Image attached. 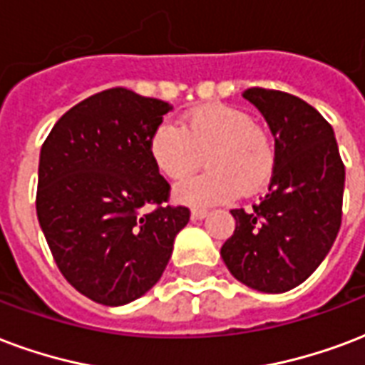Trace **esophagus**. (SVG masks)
I'll return each instance as SVG.
<instances>
[{"label": "esophagus", "instance_id": "1", "mask_svg": "<svg viewBox=\"0 0 365 365\" xmlns=\"http://www.w3.org/2000/svg\"><path fill=\"white\" fill-rule=\"evenodd\" d=\"M208 216V210H205V208H193L191 210V220H202L207 218Z\"/></svg>", "mask_w": 365, "mask_h": 365}]
</instances>
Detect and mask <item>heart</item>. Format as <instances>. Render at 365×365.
Returning a JSON list of instances; mask_svg holds the SVG:
<instances>
[{
    "label": "heart",
    "mask_w": 365,
    "mask_h": 365,
    "mask_svg": "<svg viewBox=\"0 0 365 365\" xmlns=\"http://www.w3.org/2000/svg\"><path fill=\"white\" fill-rule=\"evenodd\" d=\"M149 157L172 182L187 180L205 157L208 170L174 191L178 202L193 207L230 201L241 189L258 191L275 168L272 138L247 113L227 105L193 108L182 116V126L160 122L149 138Z\"/></svg>",
    "instance_id": "1"
}]
</instances>
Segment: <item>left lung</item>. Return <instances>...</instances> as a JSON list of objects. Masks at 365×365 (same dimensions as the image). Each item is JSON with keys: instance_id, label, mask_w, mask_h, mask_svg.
Returning <instances> with one entry per match:
<instances>
[{"instance_id": "1", "label": "left lung", "mask_w": 365, "mask_h": 365, "mask_svg": "<svg viewBox=\"0 0 365 365\" xmlns=\"http://www.w3.org/2000/svg\"><path fill=\"white\" fill-rule=\"evenodd\" d=\"M275 138L269 191L252 210L233 208L235 232L220 255L235 279L262 293L306 282L337 237L344 164L333 128L318 110L279 90L249 88Z\"/></svg>"}]
</instances>
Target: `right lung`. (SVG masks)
Masks as SVG:
<instances>
[{
  "label": "right lung",
  "instance_id": "right-lung-1",
  "mask_svg": "<svg viewBox=\"0 0 365 365\" xmlns=\"http://www.w3.org/2000/svg\"><path fill=\"white\" fill-rule=\"evenodd\" d=\"M170 108L110 88L66 110L41 145V232L66 282L99 304L145 294L189 222V208L166 205L170 185L149 157V138Z\"/></svg>",
  "mask_w": 365,
  "mask_h": 365
}]
</instances>
